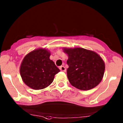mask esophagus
Returning a JSON list of instances; mask_svg holds the SVG:
<instances>
[{
    "instance_id": "esophagus-1",
    "label": "esophagus",
    "mask_w": 123,
    "mask_h": 123,
    "mask_svg": "<svg viewBox=\"0 0 123 123\" xmlns=\"http://www.w3.org/2000/svg\"><path fill=\"white\" fill-rule=\"evenodd\" d=\"M59 69L63 72L66 71V68H65V67H64V66H61V67H59Z\"/></svg>"
}]
</instances>
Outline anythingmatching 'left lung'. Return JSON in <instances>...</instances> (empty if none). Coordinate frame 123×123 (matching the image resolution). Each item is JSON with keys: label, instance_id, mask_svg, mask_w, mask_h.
<instances>
[{"label": "left lung", "instance_id": "8db88e82", "mask_svg": "<svg viewBox=\"0 0 123 123\" xmlns=\"http://www.w3.org/2000/svg\"><path fill=\"white\" fill-rule=\"evenodd\" d=\"M68 55L67 77L72 86L89 90L99 84L103 78L105 64L95 52L82 48H63Z\"/></svg>", "mask_w": 123, "mask_h": 123}]
</instances>
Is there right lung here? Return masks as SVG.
<instances>
[{
  "instance_id": "right-lung-1",
  "label": "right lung",
  "mask_w": 123,
  "mask_h": 123,
  "mask_svg": "<svg viewBox=\"0 0 123 123\" xmlns=\"http://www.w3.org/2000/svg\"><path fill=\"white\" fill-rule=\"evenodd\" d=\"M50 52L39 48L27 54L20 67L22 79L26 85L33 90H41L53 82L55 74L60 71L49 59Z\"/></svg>"
}]
</instances>
